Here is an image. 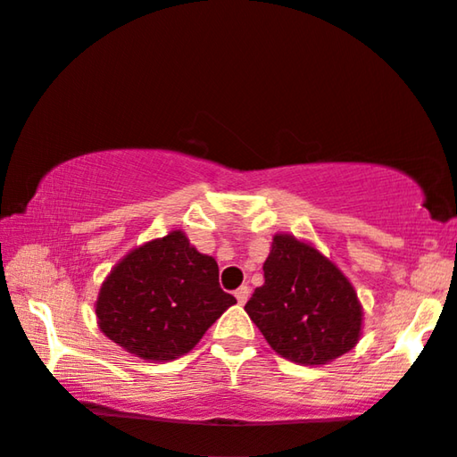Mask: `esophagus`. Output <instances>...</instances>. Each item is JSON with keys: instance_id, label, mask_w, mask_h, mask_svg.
Here are the masks:
<instances>
[{"instance_id": "34e87169", "label": "esophagus", "mask_w": 457, "mask_h": 457, "mask_svg": "<svg viewBox=\"0 0 457 457\" xmlns=\"http://www.w3.org/2000/svg\"><path fill=\"white\" fill-rule=\"evenodd\" d=\"M234 295H236V301H238V305H245L248 301V295H251V288H248V286H240Z\"/></svg>"}]
</instances>
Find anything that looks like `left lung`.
<instances>
[{"instance_id": "8db88e82", "label": "left lung", "mask_w": 457, "mask_h": 457, "mask_svg": "<svg viewBox=\"0 0 457 457\" xmlns=\"http://www.w3.org/2000/svg\"><path fill=\"white\" fill-rule=\"evenodd\" d=\"M263 278L245 312L284 360L324 366L360 343L363 312L357 292L318 248L276 234Z\"/></svg>"}]
</instances>
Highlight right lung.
Here are the masks:
<instances>
[{
  "label": "right lung",
  "instance_id": "add662e5",
  "mask_svg": "<svg viewBox=\"0 0 457 457\" xmlns=\"http://www.w3.org/2000/svg\"><path fill=\"white\" fill-rule=\"evenodd\" d=\"M236 299L219 286L217 261L198 253L181 229L127 253L96 301L100 330L145 361L190 353Z\"/></svg>",
  "mask_w": 457,
  "mask_h": 457
}]
</instances>
